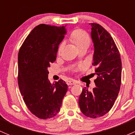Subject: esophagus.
Here are the masks:
<instances>
[{
  "instance_id": "obj_1",
  "label": "esophagus",
  "mask_w": 135,
  "mask_h": 135,
  "mask_svg": "<svg viewBox=\"0 0 135 135\" xmlns=\"http://www.w3.org/2000/svg\"><path fill=\"white\" fill-rule=\"evenodd\" d=\"M66 83H67L68 85H75L76 83V81H68L67 82H66Z\"/></svg>"
}]
</instances>
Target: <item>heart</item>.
I'll use <instances>...</instances> for the list:
<instances>
[{
  "mask_svg": "<svg viewBox=\"0 0 135 135\" xmlns=\"http://www.w3.org/2000/svg\"><path fill=\"white\" fill-rule=\"evenodd\" d=\"M70 38L78 50L85 47L88 48L90 44V37L86 32L82 30L78 29L74 31L71 34ZM63 45L64 42L61 43L60 48L62 47Z\"/></svg>",
  "mask_w": 135,
  "mask_h": 135,
  "instance_id": "b5f03b06",
  "label": "heart"
}]
</instances>
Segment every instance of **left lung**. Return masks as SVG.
Returning a JSON list of instances; mask_svg holds the SVG:
<instances>
[{
    "mask_svg": "<svg viewBox=\"0 0 135 135\" xmlns=\"http://www.w3.org/2000/svg\"><path fill=\"white\" fill-rule=\"evenodd\" d=\"M94 44L93 65L97 78L92 91L83 89L79 105L84 115L92 118L101 117L111 109L117 98L122 78L120 55L111 35L101 25L90 23Z\"/></svg>",
    "mask_w": 135,
    "mask_h": 135,
    "instance_id": "left-lung-1",
    "label": "left lung"
}]
</instances>
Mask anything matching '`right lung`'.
Segmentation results:
<instances>
[{"mask_svg":"<svg viewBox=\"0 0 135 135\" xmlns=\"http://www.w3.org/2000/svg\"><path fill=\"white\" fill-rule=\"evenodd\" d=\"M66 33L65 26L41 24L32 30L19 50L20 91L28 109L39 118L56 116L67 91L63 80L52 84L48 78V68L56 61L59 45Z\"/></svg>","mask_w":135,"mask_h":135,"instance_id":"1","label":"right lung"}]
</instances>
